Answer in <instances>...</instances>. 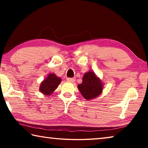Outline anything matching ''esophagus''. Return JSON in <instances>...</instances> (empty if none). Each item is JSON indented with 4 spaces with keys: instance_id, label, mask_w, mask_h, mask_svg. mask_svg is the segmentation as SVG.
<instances>
[{
    "instance_id": "1",
    "label": "esophagus",
    "mask_w": 148,
    "mask_h": 148,
    "mask_svg": "<svg viewBox=\"0 0 148 148\" xmlns=\"http://www.w3.org/2000/svg\"><path fill=\"white\" fill-rule=\"evenodd\" d=\"M66 79L69 82H71V83H73V82L76 81V78H75V77H69V78H67Z\"/></svg>"
}]
</instances>
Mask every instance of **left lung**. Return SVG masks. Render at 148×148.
<instances>
[{
  "instance_id": "left-lung-1",
  "label": "left lung",
  "mask_w": 148,
  "mask_h": 148,
  "mask_svg": "<svg viewBox=\"0 0 148 148\" xmlns=\"http://www.w3.org/2000/svg\"><path fill=\"white\" fill-rule=\"evenodd\" d=\"M104 84L94 72L90 71L85 73L82 83L77 86L79 92L86 100H92L102 93Z\"/></svg>"
}]
</instances>
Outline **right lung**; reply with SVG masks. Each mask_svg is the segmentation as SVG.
Masks as SVG:
<instances>
[{"label":"right lung","mask_w":148,"mask_h":148,"mask_svg":"<svg viewBox=\"0 0 148 148\" xmlns=\"http://www.w3.org/2000/svg\"><path fill=\"white\" fill-rule=\"evenodd\" d=\"M61 82V78L57 77L54 73L49 74L48 76L41 82L39 90L44 95L50 96Z\"/></svg>","instance_id":"add662e5"}]
</instances>
